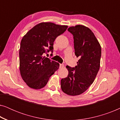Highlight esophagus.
I'll use <instances>...</instances> for the list:
<instances>
[{
	"mask_svg": "<svg viewBox=\"0 0 120 120\" xmlns=\"http://www.w3.org/2000/svg\"><path fill=\"white\" fill-rule=\"evenodd\" d=\"M60 68H63V67H64V65L63 64H60Z\"/></svg>",
	"mask_w": 120,
	"mask_h": 120,
	"instance_id": "34e87169",
	"label": "esophagus"
}]
</instances>
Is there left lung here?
<instances>
[{
	"instance_id": "1",
	"label": "left lung",
	"mask_w": 120,
	"mask_h": 120,
	"mask_svg": "<svg viewBox=\"0 0 120 120\" xmlns=\"http://www.w3.org/2000/svg\"><path fill=\"white\" fill-rule=\"evenodd\" d=\"M75 55L79 60L75 68L67 65L68 75L60 81L61 89L69 96H77L86 91L93 82L100 68L101 46L92 30L82 25L70 27Z\"/></svg>"
}]
</instances>
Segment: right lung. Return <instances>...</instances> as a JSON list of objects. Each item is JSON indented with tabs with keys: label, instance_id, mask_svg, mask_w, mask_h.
<instances>
[{
	"label": "right lung",
	"instance_id": "obj_1",
	"mask_svg": "<svg viewBox=\"0 0 120 120\" xmlns=\"http://www.w3.org/2000/svg\"><path fill=\"white\" fill-rule=\"evenodd\" d=\"M68 26L52 22H41L28 32L21 41L19 51L21 77L29 87L43 88L60 64L43 56L53 49V42L67 30Z\"/></svg>",
	"mask_w": 120,
	"mask_h": 120
}]
</instances>
